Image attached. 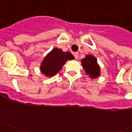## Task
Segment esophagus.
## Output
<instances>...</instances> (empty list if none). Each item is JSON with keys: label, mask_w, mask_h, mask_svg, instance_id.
I'll list each match as a JSON object with an SVG mask.
<instances>
[{"label": "esophagus", "mask_w": 132, "mask_h": 132, "mask_svg": "<svg viewBox=\"0 0 132 132\" xmlns=\"http://www.w3.org/2000/svg\"><path fill=\"white\" fill-rule=\"evenodd\" d=\"M73 55H74V56H75V58L77 59H78V57H79V53H74Z\"/></svg>", "instance_id": "34e87169"}]
</instances>
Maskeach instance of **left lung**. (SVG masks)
<instances>
[{"mask_svg": "<svg viewBox=\"0 0 132 132\" xmlns=\"http://www.w3.org/2000/svg\"><path fill=\"white\" fill-rule=\"evenodd\" d=\"M81 65L85 73L91 79H97L101 75V68L97 62V59L92 54H87L81 59Z\"/></svg>", "mask_w": 132, "mask_h": 132, "instance_id": "8db88e82", "label": "left lung"}]
</instances>
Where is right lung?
I'll list each match as a JSON object with an SVG mask.
<instances>
[{
    "label": "right lung",
    "mask_w": 132,
    "mask_h": 132,
    "mask_svg": "<svg viewBox=\"0 0 132 132\" xmlns=\"http://www.w3.org/2000/svg\"><path fill=\"white\" fill-rule=\"evenodd\" d=\"M74 56L68 51L64 52L62 49H52L44 57L40 64V71L47 77H51L59 73L67 61L73 59Z\"/></svg>",
    "instance_id": "add662e5"
}]
</instances>
